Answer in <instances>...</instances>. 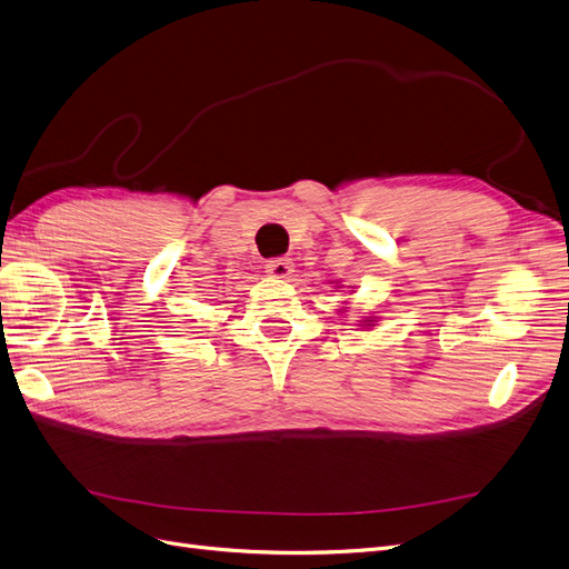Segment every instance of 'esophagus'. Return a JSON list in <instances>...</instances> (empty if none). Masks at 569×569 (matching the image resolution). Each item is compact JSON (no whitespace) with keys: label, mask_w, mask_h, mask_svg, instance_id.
<instances>
[{"label":"esophagus","mask_w":569,"mask_h":569,"mask_svg":"<svg viewBox=\"0 0 569 569\" xmlns=\"http://www.w3.org/2000/svg\"><path fill=\"white\" fill-rule=\"evenodd\" d=\"M264 269L273 279H288L290 273L296 271V264H292L290 258H271V260H267Z\"/></svg>","instance_id":"34e87169"}]
</instances>
